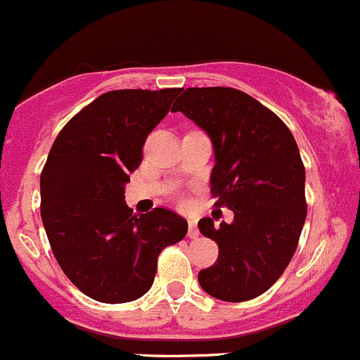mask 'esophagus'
I'll use <instances>...</instances> for the list:
<instances>
[{
	"label": "esophagus",
	"instance_id": "obj_1",
	"mask_svg": "<svg viewBox=\"0 0 360 360\" xmlns=\"http://www.w3.org/2000/svg\"><path fill=\"white\" fill-rule=\"evenodd\" d=\"M198 235H200V231H198L197 221L190 219V228H188V237H190V238H197Z\"/></svg>",
	"mask_w": 360,
	"mask_h": 360
}]
</instances>
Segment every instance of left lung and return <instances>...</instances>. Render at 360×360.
Returning a JSON list of instances; mask_svg holds the SVG:
<instances>
[{
  "label": "left lung",
  "instance_id": "left-lung-1",
  "mask_svg": "<svg viewBox=\"0 0 360 360\" xmlns=\"http://www.w3.org/2000/svg\"><path fill=\"white\" fill-rule=\"evenodd\" d=\"M197 123L214 150L210 174L217 205L233 223L198 221L219 248L198 282L212 297L248 301L271 288L291 261L304 219V167L291 130L256 99L228 86L186 89L172 106Z\"/></svg>",
  "mask_w": 360,
  "mask_h": 360
}]
</instances>
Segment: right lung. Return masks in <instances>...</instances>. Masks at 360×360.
<instances>
[{"mask_svg": "<svg viewBox=\"0 0 360 360\" xmlns=\"http://www.w3.org/2000/svg\"><path fill=\"white\" fill-rule=\"evenodd\" d=\"M181 89L111 90L66 123L43 167L41 221L69 281L101 303L150 291L158 254L183 240L188 223L157 207L134 216L125 184L143 146Z\"/></svg>", "mask_w": 360, "mask_h": 360, "instance_id": "right-lung-1", "label": "right lung"}]
</instances>
